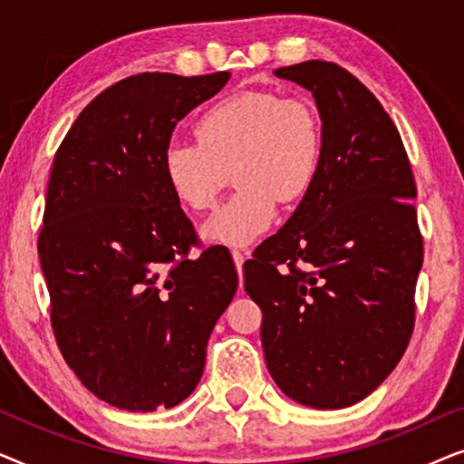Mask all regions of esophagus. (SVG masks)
I'll use <instances>...</instances> for the list:
<instances>
[{
  "instance_id": "obj_1",
  "label": "esophagus",
  "mask_w": 464,
  "mask_h": 464,
  "mask_svg": "<svg viewBox=\"0 0 464 464\" xmlns=\"http://www.w3.org/2000/svg\"><path fill=\"white\" fill-rule=\"evenodd\" d=\"M232 259H234V266H237V270L240 272V270H243V264H245V259H246V253L234 249V251H232ZM240 285H243V275H240Z\"/></svg>"
}]
</instances>
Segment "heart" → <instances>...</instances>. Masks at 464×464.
<instances>
[{
    "mask_svg": "<svg viewBox=\"0 0 464 464\" xmlns=\"http://www.w3.org/2000/svg\"><path fill=\"white\" fill-rule=\"evenodd\" d=\"M198 143H170L162 154L164 181L181 207L208 211L230 183L238 192L215 211L202 238L243 246L268 230L278 200H302L323 160L316 110L304 99L245 91L218 101L194 126Z\"/></svg>",
    "mask_w": 464,
    "mask_h": 464,
    "instance_id": "heart-1",
    "label": "heart"
}]
</instances>
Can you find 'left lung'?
<instances>
[{"mask_svg": "<svg viewBox=\"0 0 464 464\" xmlns=\"http://www.w3.org/2000/svg\"><path fill=\"white\" fill-rule=\"evenodd\" d=\"M275 75L314 97L323 160L287 224L245 262V291L262 308L278 389L340 410L376 391L408 348L422 268L416 183L395 124L353 73L304 61Z\"/></svg>", "mask_w": 464, "mask_h": 464, "instance_id": "left-lung-1", "label": "left lung"}]
</instances>
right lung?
I'll use <instances>...</instances> for the list:
<instances>
[{"label": "right lung", "instance_id": "1", "mask_svg": "<svg viewBox=\"0 0 464 464\" xmlns=\"http://www.w3.org/2000/svg\"><path fill=\"white\" fill-rule=\"evenodd\" d=\"M227 80L130 75L86 105L54 156L37 240L53 329L82 384L120 410L192 395L237 294L224 249L188 257L194 227L162 175L177 122Z\"/></svg>", "mask_w": 464, "mask_h": 464}]
</instances>
